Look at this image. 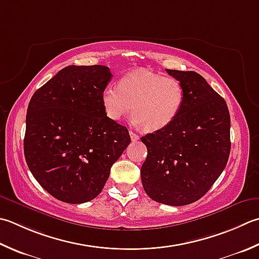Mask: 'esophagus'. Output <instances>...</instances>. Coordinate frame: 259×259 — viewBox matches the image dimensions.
I'll list each match as a JSON object with an SVG mask.
<instances>
[{
	"label": "esophagus",
	"instance_id": "obj_1",
	"mask_svg": "<svg viewBox=\"0 0 259 259\" xmlns=\"http://www.w3.org/2000/svg\"><path fill=\"white\" fill-rule=\"evenodd\" d=\"M130 137H131V140L133 141H137V140H139V136L137 135V134H135V133H133V131H130Z\"/></svg>",
	"mask_w": 259,
	"mask_h": 259
}]
</instances>
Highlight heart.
Masks as SVG:
<instances>
[{
	"label": "heart",
	"mask_w": 259,
	"mask_h": 259,
	"mask_svg": "<svg viewBox=\"0 0 259 259\" xmlns=\"http://www.w3.org/2000/svg\"><path fill=\"white\" fill-rule=\"evenodd\" d=\"M101 102L109 119L119 121L134 111L133 123L147 133H156L170 125L185 102V89L175 77L147 69L121 77L119 86L108 85L101 93Z\"/></svg>",
	"instance_id": "b5f03b06"
}]
</instances>
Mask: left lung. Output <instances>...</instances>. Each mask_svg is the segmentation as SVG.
<instances>
[{"instance_id": "left-lung-1", "label": "left lung", "mask_w": 259, "mask_h": 259, "mask_svg": "<svg viewBox=\"0 0 259 259\" xmlns=\"http://www.w3.org/2000/svg\"><path fill=\"white\" fill-rule=\"evenodd\" d=\"M166 72L183 84L185 102L173 123L141 138L148 154L140 175L151 200L181 206L201 199L225 169L230 114L225 99L200 74Z\"/></svg>"}]
</instances>
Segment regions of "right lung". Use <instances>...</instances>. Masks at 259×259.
Masks as SVG:
<instances>
[{
    "instance_id": "add662e5",
    "label": "right lung",
    "mask_w": 259,
    "mask_h": 259,
    "mask_svg": "<svg viewBox=\"0 0 259 259\" xmlns=\"http://www.w3.org/2000/svg\"><path fill=\"white\" fill-rule=\"evenodd\" d=\"M112 74L102 65L60 69L30 100L24 157L38 183L59 201L95 199L130 144L129 131L106 116L101 93Z\"/></svg>"
}]
</instances>
